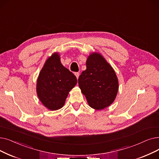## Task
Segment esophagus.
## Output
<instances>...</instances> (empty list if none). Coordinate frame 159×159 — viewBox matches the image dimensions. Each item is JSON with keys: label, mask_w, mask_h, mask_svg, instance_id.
I'll use <instances>...</instances> for the list:
<instances>
[{"label": "esophagus", "mask_w": 159, "mask_h": 159, "mask_svg": "<svg viewBox=\"0 0 159 159\" xmlns=\"http://www.w3.org/2000/svg\"><path fill=\"white\" fill-rule=\"evenodd\" d=\"M79 73H78V72H76V73H75V75L76 76V77H77V79H79Z\"/></svg>", "instance_id": "esophagus-1"}]
</instances>
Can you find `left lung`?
Masks as SVG:
<instances>
[{"label":"left lung","mask_w":159,"mask_h":159,"mask_svg":"<svg viewBox=\"0 0 159 159\" xmlns=\"http://www.w3.org/2000/svg\"><path fill=\"white\" fill-rule=\"evenodd\" d=\"M79 85L89 105L96 110L108 107L118 90L115 71L100 54L93 53L86 61V70L79 78Z\"/></svg>","instance_id":"obj_1"}]
</instances>
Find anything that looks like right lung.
Instances as JSON below:
<instances>
[{
  "label": "right lung",
  "mask_w": 159,
  "mask_h": 159,
  "mask_svg": "<svg viewBox=\"0 0 159 159\" xmlns=\"http://www.w3.org/2000/svg\"><path fill=\"white\" fill-rule=\"evenodd\" d=\"M77 78L60 62L59 55L53 54L41 70L37 80V94L43 105L51 110L61 108L69 92L76 85Z\"/></svg>",
  "instance_id": "right-lung-1"
}]
</instances>
